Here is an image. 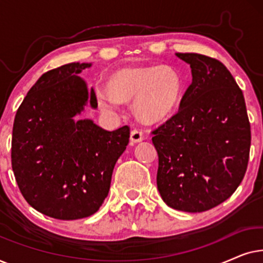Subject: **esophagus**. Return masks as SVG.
Segmentation results:
<instances>
[{
	"label": "esophagus",
	"instance_id": "1",
	"mask_svg": "<svg viewBox=\"0 0 263 263\" xmlns=\"http://www.w3.org/2000/svg\"><path fill=\"white\" fill-rule=\"evenodd\" d=\"M143 140V133L141 130H138V129H134L130 133V142L132 143H138L141 142Z\"/></svg>",
	"mask_w": 263,
	"mask_h": 263
}]
</instances>
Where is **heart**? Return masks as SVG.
I'll return each instance as SVG.
<instances>
[{
	"mask_svg": "<svg viewBox=\"0 0 263 263\" xmlns=\"http://www.w3.org/2000/svg\"><path fill=\"white\" fill-rule=\"evenodd\" d=\"M183 93L179 73L171 67L124 68L109 80V89L99 93L104 109L117 111L121 102L133 99V109L140 120L156 123L166 120L177 109Z\"/></svg>",
	"mask_w": 263,
	"mask_h": 263,
	"instance_id": "b5f03b06",
	"label": "heart"
}]
</instances>
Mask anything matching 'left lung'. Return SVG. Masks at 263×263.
I'll return each mask as SVG.
<instances>
[{"mask_svg": "<svg viewBox=\"0 0 263 263\" xmlns=\"http://www.w3.org/2000/svg\"><path fill=\"white\" fill-rule=\"evenodd\" d=\"M192 84L177 114L152 132L159 166L157 185L175 210L204 212L235 193L246 175L250 123L242 89L220 61L181 53Z\"/></svg>", "mask_w": 263, "mask_h": 263, "instance_id": "obj_1", "label": "left lung"}]
</instances>
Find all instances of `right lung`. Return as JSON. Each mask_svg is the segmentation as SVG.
<instances>
[{"label": "right lung", "instance_id": "1", "mask_svg": "<svg viewBox=\"0 0 263 263\" xmlns=\"http://www.w3.org/2000/svg\"><path fill=\"white\" fill-rule=\"evenodd\" d=\"M91 63H68L49 70L32 86L16 111L12 167L25 200L60 220L95 214L110 190L115 164L127 148L129 127L107 132L78 116L95 89L79 74Z\"/></svg>", "mask_w": 263, "mask_h": 263}]
</instances>
